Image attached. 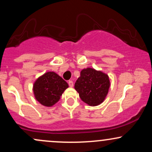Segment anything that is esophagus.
Instances as JSON below:
<instances>
[{"label":"esophagus","instance_id":"34e87169","mask_svg":"<svg viewBox=\"0 0 152 152\" xmlns=\"http://www.w3.org/2000/svg\"><path fill=\"white\" fill-rule=\"evenodd\" d=\"M68 83H69V86H70V87H72L73 86H74V82L71 81V80H70V81H69V82H68Z\"/></svg>","mask_w":152,"mask_h":152}]
</instances>
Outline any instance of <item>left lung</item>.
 I'll use <instances>...</instances> for the list:
<instances>
[{"instance_id": "1", "label": "left lung", "mask_w": 152, "mask_h": 152, "mask_svg": "<svg viewBox=\"0 0 152 152\" xmlns=\"http://www.w3.org/2000/svg\"><path fill=\"white\" fill-rule=\"evenodd\" d=\"M110 86L107 74L101 71L87 68L81 71L74 88L83 102L89 106H98L104 102Z\"/></svg>"}]
</instances>
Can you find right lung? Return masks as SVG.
Segmentation results:
<instances>
[{
	"instance_id": "obj_1",
	"label": "right lung",
	"mask_w": 152,
	"mask_h": 152,
	"mask_svg": "<svg viewBox=\"0 0 152 152\" xmlns=\"http://www.w3.org/2000/svg\"><path fill=\"white\" fill-rule=\"evenodd\" d=\"M69 87L67 82L53 71L45 73L35 81L34 94L38 102L45 106L56 104L61 96Z\"/></svg>"
}]
</instances>
